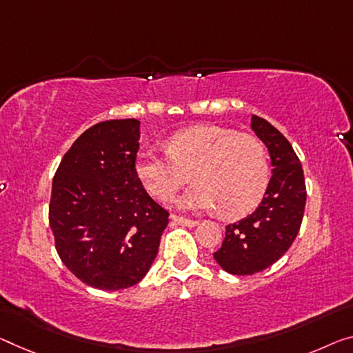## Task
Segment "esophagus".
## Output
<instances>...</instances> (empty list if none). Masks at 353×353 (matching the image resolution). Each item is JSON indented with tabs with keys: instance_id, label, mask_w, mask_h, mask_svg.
Segmentation results:
<instances>
[{
	"instance_id": "obj_1",
	"label": "esophagus",
	"mask_w": 353,
	"mask_h": 353,
	"mask_svg": "<svg viewBox=\"0 0 353 353\" xmlns=\"http://www.w3.org/2000/svg\"><path fill=\"white\" fill-rule=\"evenodd\" d=\"M170 219L172 221H175L176 224H180V225H186V227H195L199 224V221H195V219H188V218H183V216H176V214H172L170 216Z\"/></svg>"
}]
</instances>
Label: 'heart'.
I'll list each match as a JSON object with an SVG mask.
<instances>
[{
    "mask_svg": "<svg viewBox=\"0 0 353 353\" xmlns=\"http://www.w3.org/2000/svg\"><path fill=\"white\" fill-rule=\"evenodd\" d=\"M167 153L140 151L135 173L159 200L170 199L191 173L195 184L176 200L181 208L219 207L225 218H238L256 208L268 188V151L256 135L202 124L173 134Z\"/></svg>",
    "mask_w": 353,
    "mask_h": 353,
    "instance_id": "1",
    "label": "heart"
}]
</instances>
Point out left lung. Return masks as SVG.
<instances>
[{
    "label": "left lung",
    "mask_w": 353,
    "mask_h": 353,
    "mask_svg": "<svg viewBox=\"0 0 353 353\" xmlns=\"http://www.w3.org/2000/svg\"><path fill=\"white\" fill-rule=\"evenodd\" d=\"M251 128L267 145L273 176L256 211L227 225L222 246L213 254L222 270L236 276L260 273L289 251L306 205L303 167L289 140L257 115Z\"/></svg>",
    "instance_id": "obj_1"
}]
</instances>
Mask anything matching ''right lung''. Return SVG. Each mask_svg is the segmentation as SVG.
<instances>
[{
  "label": "right lung",
  "instance_id": "right-lung-1",
  "mask_svg": "<svg viewBox=\"0 0 353 353\" xmlns=\"http://www.w3.org/2000/svg\"><path fill=\"white\" fill-rule=\"evenodd\" d=\"M140 121L108 120L80 135L52 183L48 222L61 262L101 290L143 279L159 251L169 211L135 173Z\"/></svg>",
  "mask_w": 353,
  "mask_h": 353
}]
</instances>
